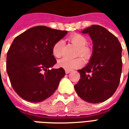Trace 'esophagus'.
<instances>
[{
  "mask_svg": "<svg viewBox=\"0 0 129 129\" xmlns=\"http://www.w3.org/2000/svg\"><path fill=\"white\" fill-rule=\"evenodd\" d=\"M71 71H72V70H66V74H69V73H70V72H71Z\"/></svg>",
  "mask_w": 129,
  "mask_h": 129,
  "instance_id": "1",
  "label": "esophagus"
}]
</instances>
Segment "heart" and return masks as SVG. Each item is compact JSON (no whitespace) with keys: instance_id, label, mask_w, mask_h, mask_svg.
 <instances>
[{"instance_id":"1","label":"heart","mask_w":129,"mask_h":129,"mask_svg":"<svg viewBox=\"0 0 129 129\" xmlns=\"http://www.w3.org/2000/svg\"><path fill=\"white\" fill-rule=\"evenodd\" d=\"M69 39L73 45L78 48L77 55H81L84 58H88L91 54V49L87 45L86 38L83 35L79 34H73L69 37ZM64 41L59 40L52 47V54L56 58H60L63 53ZM84 61L81 57L76 59L63 58L58 61V66L66 70H73L75 68L81 66Z\"/></svg>"}]
</instances>
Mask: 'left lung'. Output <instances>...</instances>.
Masks as SVG:
<instances>
[{
    "label": "left lung",
    "instance_id": "obj_1",
    "mask_svg": "<svg viewBox=\"0 0 129 129\" xmlns=\"http://www.w3.org/2000/svg\"><path fill=\"white\" fill-rule=\"evenodd\" d=\"M93 43L88 64L79 70L80 79L75 86L78 96L87 102H103L116 91L122 74V45L115 35L102 26L92 25L82 31Z\"/></svg>",
    "mask_w": 129,
    "mask_h": 129
}]
</instances>
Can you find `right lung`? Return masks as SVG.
Instances as JSON below:
<instances>
[{"mask_svg":"<svg viewBox=\"0 0 129 129\" xmlns=\"http://www.w3.org/2000/svg\"><path fill=\"white\" fill-rule=\"evenodd\" d=\"M67 32L39 25L29 28L13 41L7 54L6 68L13 89L21 98L40 102L58 88L66 73L63 68L50 69L56 63L52 47Z\"/></svg>","mask_w":129,"mask_h":129,"instance_id":"right-lung-1","label":"right lung"}]
</instances>
